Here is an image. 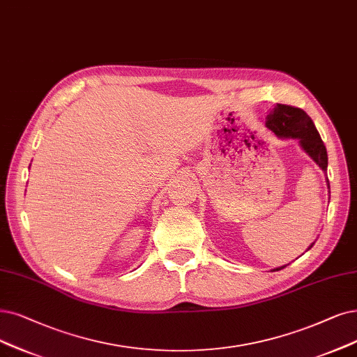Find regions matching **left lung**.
I'll use <instances>...</instances> for the list:
<instances>
[{
  "instance_id": "1",
  "label": "left lung",
  "mask_w": 357,
  "mask_h": 357,
  "mask_svg": "<svg viewBox=\"0 0 357 357\" xmlns=\"http://www.w3.org/2000/svg\"><path fill=\"white\" fill-rule=\"evenodd\" d=\"M265 126L268 130L273 132L280 139H297L298 145H301L305 153H307L309 158L315 162L324 173H326V148L317 130L315 124H313L312 119L303 109L284 104H277L266 116ZM326 186L330 189V181H328V178ZM313 243H315V241H313ZM313 243L307 248V250L313 246ZM286 266L287 265H282L274 268L273 271H280Z\"/></svg>"
}]
</instances>
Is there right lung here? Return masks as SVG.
<instances>
[{
	"label": "right lung",
	"mask_w": 357,
	"mask_h": 357,
	"mask_svg": "<svg viewBox=\"0 0 357 357\" xmlns=\"http://www.w3.org/2000/svg\"><path fill=\"white\" fill-rule=\"evenodd\" d=\"M29 168H31V165H29Z\"/></svg>",
	"instance_id": "1"
}]
</instances>
